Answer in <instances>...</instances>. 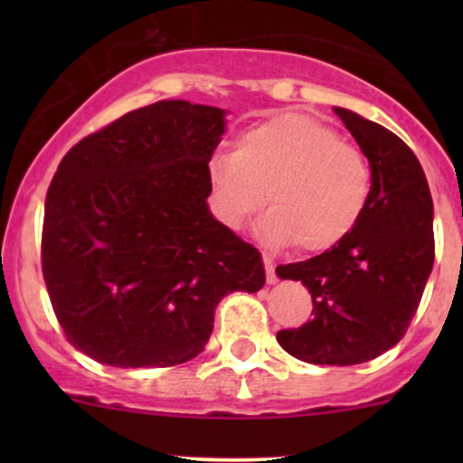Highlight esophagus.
Wrapping results in <instances>:
<instances>
[{
  "instance_id": "obj_1",
  "label": "esophagus",
  "mask_w": 463,
  "mask_h": 463,
  "mask_svg": "<svg viewBox=\"0 0 463 463\" xmlns=\"http://www.w3.org/2000/svg\"><path fill=\"white\" fill-rule=\"evenodd\" d=\"M261 261H264V270H266V282L273 284L275 279V266H273V260L269 258V255H261Z\"/></svg>"
}]
</instances>
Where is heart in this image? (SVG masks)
I'll return each instance as SVG.
<instances>
[{
  "instance_id": "1",
  "label": "heart",
  "mask_w": 463,
  "mask_h": 463,
  "mask_svg": "<svg viewBox=\"0 0 463 463\" xmlns=\"http://www.w3.org/2000/svg\"><path fill=\"white\" fill-rule=\"evenodd\" d=\"M213 210L241 228L269 202L261 235L273 246L322 253L338 246L365 214L372 167L356 145L307 114H278L240 134L232 152L208 163Z\"/></svg>"
}]
</instances>
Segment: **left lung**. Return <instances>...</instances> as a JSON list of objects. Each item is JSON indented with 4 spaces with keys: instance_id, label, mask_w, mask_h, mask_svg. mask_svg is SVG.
I'll return each mask as SVG.
<instances>
[{
    "instance_id": "1",
    "label": "left lung",
    "mask_w": 463,
    "mask_h": 463,
    "mask_svg": "<svg viewBox=\"0 0 463 463\" xmlns=\"http://www.w3.org/2000/svg\"><path fill=\"white\" fill-rule=\"evenodd\" d=\"M334 111L370 161L372 197L338 246L275 269L314 300V318L278 331V343L314 365H358L394 347L417 314L434 261L432 197L421 163L396 134L343 107Z\"/></svg>"
}]
</instances>
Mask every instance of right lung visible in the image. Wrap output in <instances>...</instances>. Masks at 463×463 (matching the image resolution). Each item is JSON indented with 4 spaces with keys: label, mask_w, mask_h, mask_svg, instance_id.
<instances>
[{
    "label": "right lung",
    "mask_w": 463,
    "mask_h": 463,
    "mask_svg": "<svg viewBox=\"0 0 463 463\" xmlns=\"http://www.w3.org/2000/svg\"><path fill=\"white\" fill-rule=\"evenodd\" d=\"M223 109L161 100L89 134L60 161L42 273L69 343L111 367H172L208 343L226 293L266 282L258 249L210 214Z\"/></svg>",
    "instance_id": "1"
}]
</instances>
